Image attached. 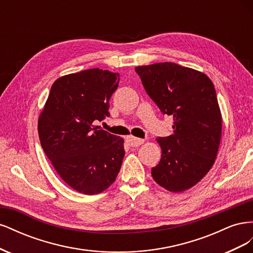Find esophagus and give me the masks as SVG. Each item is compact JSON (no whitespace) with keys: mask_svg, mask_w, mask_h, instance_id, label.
Instances as JSON below:
<instances>
[{"mask_svg":"<svg viewBox=\"0 0 253 253\" xmlns=\"http://www.w3.org/2000/svg\"><path fill=\"white\" fill-rule=\"evenodd\" d=\"M126 141H127V143L129 145H131V147H139V145H141L144 142L143 139L136 138V137H133V136L128 137V138L126 139Z\"/></svg>","mask_w":253,"mask_h":253,"instance_id":"34e87169","label":"esophagus"}]
</instances>
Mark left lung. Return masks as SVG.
Returning a JSON list of instances; mask_svg holds the SVG:
<instances>
[{"label": "left lung", "instance_id": "obj_1", "mask_svg": "<svg viewBox=\"0 0 253 253\" xmlns=\"http://www.w3.org/2000/svg\"><path fill=\"white\" fill-rule=\"evenodd\" d=\"M135 71L159 110L174 120L173 134L156 138L162 158L152 177L170 192H182L210 171L217 156L223 121L215 88L206 74L172 62Z\"/></svg>", "mask_w": 253, "mask_h": 253}]
</instances>
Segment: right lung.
<instances>
[{
    "label": "right lung",
    "instance_id": "1",
    "mask_svg": "<svg viewBox=\"0 0 253 253\" xmlns=\"http://www.w3.org/2000/svg\"><path fill=\"white\" fill-rule=\"evenodd\" d=\"M119 74L90 68L58 78L38 120L43 151L66 185L86 195L103 192L116 179L125 141L94 126L110 116Z\"/></svg>",
    "mask_w": 253,
    "mask_h": 253
}]
</instances>
